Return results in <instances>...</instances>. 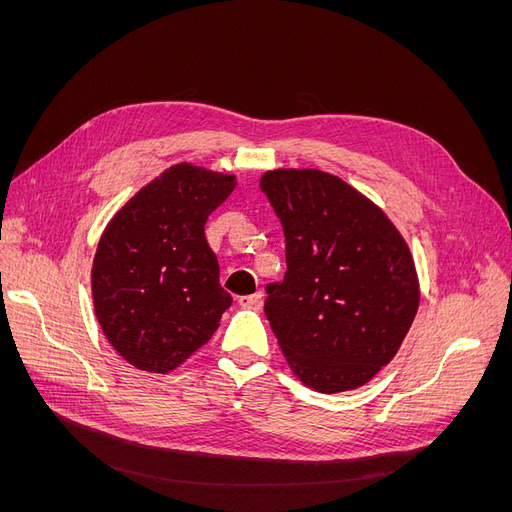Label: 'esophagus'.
I'll use <instances>...</instances> for the list:
<instances>
[{
	"label": "esophagus",
	"mask_w": 512,
	"mask_h": 512,
	"mask_svg": "<svg viewBox=\"0 0 512 512\" xmlns=\"http://www.w3.org/2000/svg\"><path fill=\"white\" fill-rule=\"evenodd\" d=\"M261 299H263L261 292L247 294V297H240V299H238V305L245 307V309H259V307H261Z\"/></svg>",
	"instance_id": "34e87169"
}]
</instances>
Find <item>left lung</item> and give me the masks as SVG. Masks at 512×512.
Instances as JSON below:
<instances>
[{
	"mask_svg": "<svg viewBox=\"0 0 512 512\" xmlns=\"http://www.w3.org/2000/svg\"><path fill=\"white\" fill-rule=\"evenodd\" d=\"M259 186L286 238L288 270L267 286L263 311L290 371L321 394L365 386L394 359L419 309L407 240L334 174L278 168Z\"/></svg>",
	"mask_w": 512,
	"mask_h": 512,
	"instance_id": "obj_1",
	"label": "left lung"
}]
</instances>
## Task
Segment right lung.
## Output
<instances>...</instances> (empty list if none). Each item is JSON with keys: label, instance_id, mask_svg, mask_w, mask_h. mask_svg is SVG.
I'll list each match as a JSON object with an SVG mask.
<instances>
[{"label": "right lung", "instance_id": "add662e5", "mask_svg": "<svg viewBox=\"0 0 512 512\" xmlns=\"http://www.w3.org/2000/svg\"><path fill=\"white\" fill-rule=\"evenodd\" d=\"M236 176L170 166L107 222L91 267L93 311L114 351L141 371L170 373L220 328V286L205 222Z\"/></svg>", "mask_w": 512, "mask_h": 512}]
</instances>
